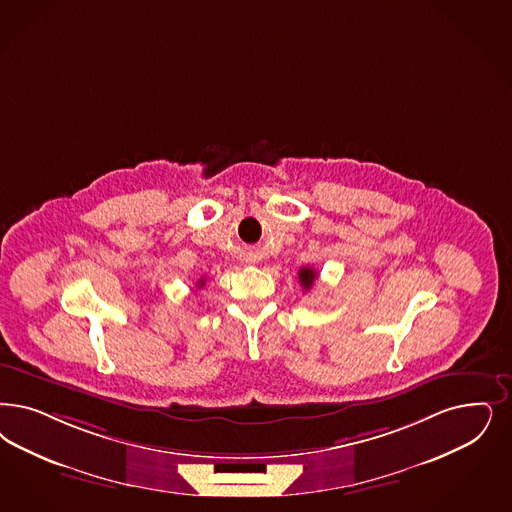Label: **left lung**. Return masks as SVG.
Masks as SVG:
<instances>
[{"label": "left lung", "mask_w": 512, "mask_h": 512, "mask_svg": "<svg viewBox=\"0 0 512 512\" xmlns=\"http://www.w3.org/2000/svg\"><path fill=\"white\" fill-rule=\"evenodd\" d=\"M316 278H318V272L316 270H312V268H308V266H302L299 270V280L300 285H302V289H310L314 282H316Z\"/></svg>", "instance_id": "obj_1"}]
</instances>
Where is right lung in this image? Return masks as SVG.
<instances>
[{
  "mask_svg": "<svg viewBox=\"0 0 512 512\" xmlns=\"http://www.w3.org/2000/svg\"><path fill=\"white\" fill-rule=\"evenodd\" d=\"M204 285V278L202 280H198V283H196V287H202Z\"/></svg>",
  "mask_w": 512,
  "mask_h": 512,
  "instance_id": "add662e5",
  "label": "right lung"
}]
</instances>
